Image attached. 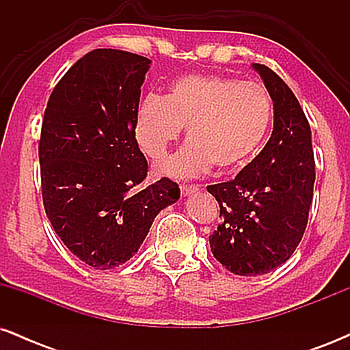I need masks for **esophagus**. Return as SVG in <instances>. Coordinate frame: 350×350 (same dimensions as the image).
<instances>
[{"label":"esophagus","mask_w":350,"mask_h":350,"mask_svg":"<svg viewBox=\"0 0 350 350\" xmlns=\"http://www.w3.org/2000/svg\"><path fill=\"white\" fill-rule=\"evenodd\" d=\"M199 191V184H180V192L184 196L194 194V192Z\"/></svg>","instance_id":"34e87169"}]
</instances>
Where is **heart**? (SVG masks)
<instances>
[{
    "instance_id": "obj_1",
    "label": "heart",
    "mask_w": 350,
    "mask_h": 350,
    "mask_svg": "<svg viewBox=\"0 0 350 350\" xmlns=\"http://www.w3.org/2000/svg\"><path fill=\"white\" fill-rule=\"evenodd\" d=\"M271 118V98L258 83L194 74L172 83L166 97L143 98L135 135L144 154L158 161L187 126L189 142L159 163L158 171L189 178L212 166L220 172L245 166L263 144Z\"/></svg>"
}]
</instances>
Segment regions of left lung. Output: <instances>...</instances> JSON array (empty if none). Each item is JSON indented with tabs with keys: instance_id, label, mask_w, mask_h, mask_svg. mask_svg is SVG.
<instances>
[{
	"instance_id": "obj_1",
	"label": "left lung",
	"mask_w": 350,
	"mask_h": 350,
	"mask_svg": "<svg viewBox=\"0 0 350 350\" xmlns=\"http://www.w3.org/2000/svg\"><path fill=\"white\" fill-rule=\"evenodd\" d=\"M273 102V133L235 179L207 191L222 222L208 237L211 252L228 271L270 273L296 250L308 226L314 187L311 128L291 88L263 64H253Z\"/></svg>"
}]
</instances>
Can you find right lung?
<instances>
[{
	"label": "right lung",
	"instance_id": "obj_1",
	"mask_svg": "<svg viewBox=\"0 0 350 350\" xmlns=\"http://www.w3.org/2000/svg\"><path fill=\"white\" fill-rule=\"evenodd\" d=\"M150 64L124 51L88 52L59 80L44 111L46 215L64 245L97 270L130 260L159 211L179 199L170 178L144 183L135 123Z\"/></svg>",
	"mask_w": 350,
	"mask_h": 350
}]
</instances>
